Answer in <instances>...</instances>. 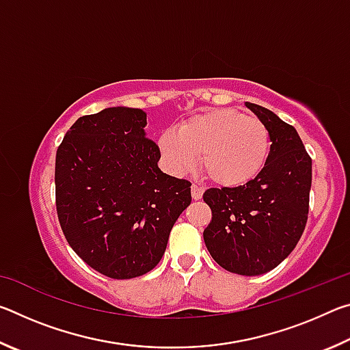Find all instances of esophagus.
I'll return each mask as SVG.
<instances>
[{
  "instance_id": "1",
  "label": "esophagus",
  "mask_w": 350,
  "mask_h": 350,
  "mask_svg": "<svg viewBox=\"0 0 350 350\" xmlns=\"http://www.w3.org/2000/svg\"><path fill=\"white\" fill-rule=\"evenodd\" d=\"M202 194H204V188L196 185V183H193V185H191V196H193V199L194 200H199L200 198H202Z\"/></svg>"
}]
</instances>
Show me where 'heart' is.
Segmentation results:
<instances>
[{"label": "heart", "mask_w": 350, "mask_h": 350, "mask_svg": "<svg viewBox=\"0 0 350 350\" xmlns=\"http://www.w3.org/2000/svg\"><path fill=\"white\" fill-rule=\"evenodd\" d=\"M162 156L174 173L196 165L219 187H242L260 174L270 154V134L258 117L234 109H215L188 118L179 133L159 139Z\"/></svg>", "instance_id": "obj_1"}]
</instances>
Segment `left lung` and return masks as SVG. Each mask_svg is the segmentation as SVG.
Returning <instances> with one entry per match:
<instances>
[{
	"label": "left lung",
	"mask_w": 350,
	"mask_h": 350,
	"mask_svg": "<svg viewBox=\"0 0 350 350\" xmlns=\"http://www.w3.org/2000/svg\"><path fill=\"white\" fill-rule=\"evenodd\" d=\"M245 106L269 129V161L247 185L206 189L204 202L211 208V221L204 241L221 267L256 276L280 265L303 236L312 159L292 125L262 106Z\"/></svg>",
	"instance_id": "obj_1"
}]
</instances>
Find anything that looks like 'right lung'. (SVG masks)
Listing matches in <instances>:
<instances>
[{
    "label": "right lung",
    "instance_id": "obj_1",
    "mask_svg": "<svg viewBox=\"0 0 350 350\" xmlns=\"http://www.w3.org/2000/svg\"><path fill=\"white\" fill-rule=\"evenodd\" d=\"M142 109L106 108L83 116L55 157V205L64 238L108 278L145 275L162 259L170 232L191 204V182L157 167Z\"/></svg>",
    "mask_w": 350,
    "mask_h": 350
}]
</instances>
